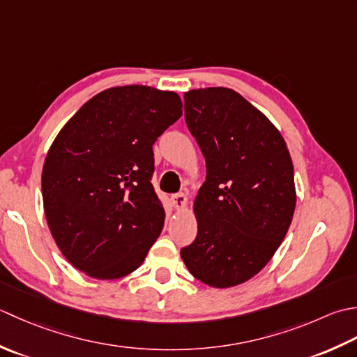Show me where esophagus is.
<instances>
[{
  "instance_id": "obj_1",
  "label": "esophagus",
  "mask_w": 357,
  "mask_h": 357,
  "mask_svg": "<svg viewBox=\"0 0 357 357\" xmlns=\"http://www.w3.org/2000/svg\"><path fill=\"white\" fill-rule=\"evenodd\" d=\"M171 203L176 209H183L188 203V197L185 194H174L171 195Z\"/></svg>"
}]
</instances>
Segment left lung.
Listing matches in <instances>:
<instances>
[{"mask_svg": "<svg viewBox=\"0 0 357 357\" xmlns=\"http://www.w3.org/2000/svg\"><path fill=\"white\" fill-rule=\"evenodd\" d=\"M186 125L206 162L194 200L197 237L180 251L195 279L231 288L278 251L296 209L294 168L279 129L228 87L185 92Z\"/></svg>", "mask_w": 357, "mask_h": 357, "instance_id": "1", "label": "left lung"}]
</instances>
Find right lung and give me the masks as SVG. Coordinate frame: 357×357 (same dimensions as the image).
<instances>
[{
	"label": "right lung",
	"mask_w": 357,
	"mask_h": 357,
	"mask_svg": "<svg viewBox=\"0 0 357 357\" xmlns=\"http://www.w3.org/2000/svg\"><path fill=\"white\" fill-rule=\"evenodd\" d=\"M181 107L172 91L111 87L86 101L50 144L41 174L46 220L63 256L89 278L135 271L162 232L152 144Z\"/></svg>",
	"instance_id": "right-lung-1"
}]
</instances>
